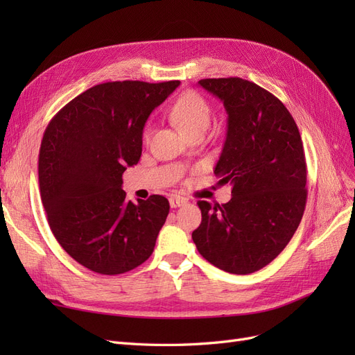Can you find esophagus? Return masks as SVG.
I'll return each instance as SVG.
<instances>
[{
	"label": "esophagus",
	"instance_id": "1",
	"mask_svg": "<svg viewBox=\"0 0 355 355\" xmlns=\"http://www.w3.org/2000/svg\"><path fill=\"white\" fill-rule=\"evenodd\" d=\"M168 201H170V207H171V209H176V207L184 206V204L187 202V198L180 197V196H171Z\"/></svg>",
	"mask_w": 355,
	"mask_h": 355
}]
</instances>
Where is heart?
I'll list each match as a JSON object with an SVG mask.
<instances>
[{"instance_id": "heart-1", "label": "heart", "mask_w": 355, "mask_h": 355, "mask_svg": "<svg viewBox=\"0 0 355 355\" xmlns=\"http://www.w3.org/2000/svg\"><path fill=\"white\" fill-rule=\"evenodd\" d=\"M170 116L185 136L204 135L211 123V108L197 92H185L171 106ZM145 136H148V130Z\"/></svg>"}]
</instances>
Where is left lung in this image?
<instances>
[{
  "label": "left lung",
  "instance_id": "1",
  "mask_svg": "<svg viewBox=\"0 0 355 355\" xmlns=\"http://www.w3.org/2000/svg\"><path fill=\"white\" fill-rule=\"evenodd\" d=\"M198 84L222 102L228 130L214 175L232 187L222 204L198 201L192 232L200 254L219 270L252 274L272 262L297 230L306 204V163L297 125L280 99L239 77Z\"/></svg>",
  "mask_w": 355,
  "mask_h": 355
}]
</instances>
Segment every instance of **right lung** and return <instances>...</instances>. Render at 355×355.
I'll return each instance as SVG.
<instances>
[{"mask_svg":"<svg viewBox=\"0 0 355 355\" xmlns=\"http://www.w3.org/2000/svg\"><path fill=\"white\" fill-rule=\"evenodd\" d=\"M179 84H98L63 106L46 128L38 157L42 206L63 250L90 271L124 274L154 252L168 200L128 201L123 173L142 155L149 114Z\"/></svg>","mask_w":355,"mask_h":355,"instance_id":"right-lung-1","label":"right lung"}]
</instances>
